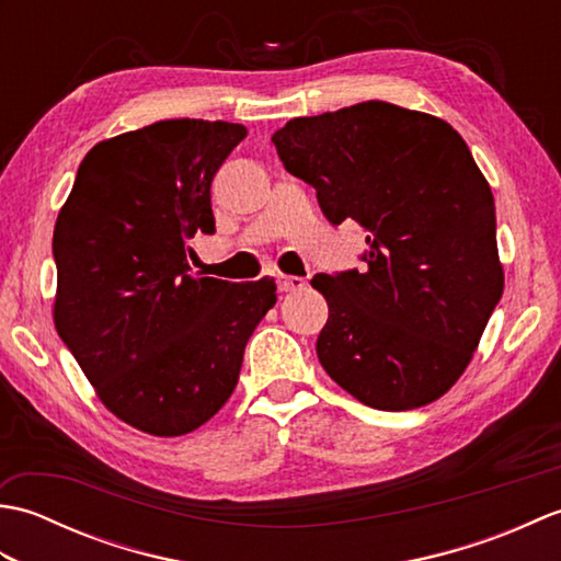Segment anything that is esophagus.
Wrapping results in <instances>:
<instances>
[{"label":"esophagus","mask_w":561,"mask_h":561,"mask_svg":"<svg viewBox=\"0 0 561 561\" xmlns=\"http://www.w3.org/2000/svg\"><path fill=\"white\" fill-rule=\"evenodd\" d=\"M279 291H301L306 287L304 277H294V274H277Z\"/></svg>","instance_id":"obj_1"}]
</instances>
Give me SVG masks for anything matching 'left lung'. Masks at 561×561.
I'll return each mask as SVG.
<instances>
[{
	"instance_id": "left-lung-1",
	"label": "left lung",
	"mask_w": 561,
	"mask_h": 561,
	"mask_svg": "<svg viewBox=\"0 0 561 561\" xmlns=\"http://www.w3.org/2000/svg\"><path fill=\"white\" fill-rule=\"evenodd\" d=\"M332 224L366 231L362 270L316 274L330 316L316 352L368 408H422L456 383L504 291L494 197L434 115L364 101L272 137Z\"/></svg>"
}]
</instances>
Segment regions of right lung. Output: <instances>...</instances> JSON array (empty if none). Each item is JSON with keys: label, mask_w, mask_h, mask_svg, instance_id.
Wrapping results in <instances>:
<instances>
[{"label": "right lung", "mask_w": 561, "mask_h": 561, "mask_svg": "<svg viewBox=\"0 0 561 561\" xmlns=\"http://www.w3.org/2000/svg\"><path fill=\"white\" fill-rule=\"evenodd\" d=\"M236 123L159 121L83 157L53 233L55 325L123 422L181 436L231 398L245 344L277 284L195 277L187 250L214 233L211 181L245 139Z\"/></svg>", "instance_id": "1"}]
</instances>
